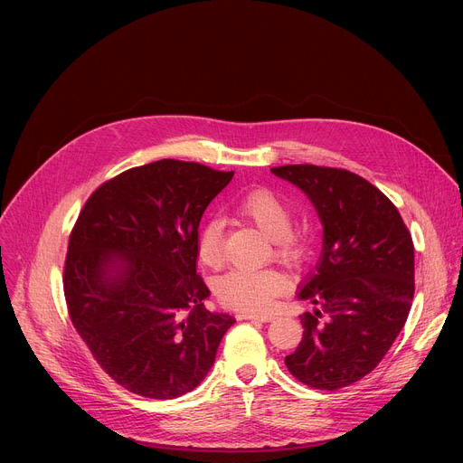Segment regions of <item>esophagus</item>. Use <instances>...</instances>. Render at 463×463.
Wrapping results in <instances>:
<instances>
[{
	"label": "esophagus",
	"instance_id": "esophagus-1",
	"mask_svg": "<svg viewBox=\"0 0 463 463\" xmlns=\"http://www.w3.org/2000/svg\"><path fill=\"white\" fill-rule=\"evenodd\" d=\"M238 320H254V322H269L273 320V315H250V313H238Z\"/></svg>",
	"mask_w": 463,
	"mask_h": 463
}]
</instances>
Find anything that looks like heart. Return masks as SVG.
Masks as SVG:
<instances>
[{
    "label": "heart",
    "mask_w": 463,
    "mask_h": 463,
    "mask_svg": "<svg viewBox=\"0 0 463 463\" xmlns=\"http://www.w3.org/2000/svg\"><path fill=\"white\" fill-rule=\"evenodd\" d=\"M234 213L258 227L269 238L273 258L289 268H298L307 258V241L295 231L293 214L280 197L268 188H254L234 203ZM197 258L203 266L218 269L223 263V223L209 220L197 232ZM288 279L275 269H234L216 282V297L222 306L263 313L284 293Z\"/></svg>",
    "instance_id": "obj_1"
}]
</instances>
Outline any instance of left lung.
Returning a JSON list of instances; mask_svg holds the SVG:
<instances>
[{
	"instance_id": "obj_1",
	"label": "left lung",
	"mask_w": 463,
	"mask_h": 463,
	"mask_svg": "<svg viewBox=\"0 0 463 463\" xmlns=\"http://www.w3.org/2000/svg\"><path fill=\"white\" fill-rule=\"evenodd\" d=\"M271 172L298 186L324 227L322 254L300 291L315 309L286 357L304 384L339 390L370 373L403 329L414 298V243L402 214L361 175L315 165Z\"/></svg>"
}]
</instances>
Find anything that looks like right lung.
I'll return each mask as SVG.
<instances>
[{
  "label": "right lung",
  "mask_w": 463,
  "mask_h": 463,
  "mask_svg": "<svg viewBox=\"0 0 463 463\" xmlns=\"http://www.w3.org/2000/svg\"><path fill=\"white\" fill-rule=\"evenodd\" d=\"M232 175L175 159L129 168L90 195L71 231L70 318L100 368L143 398L194 390L236 322L205 307L195 273L202 216Z\"/></svg>",
  "instance_id": "1"
}]
</instances>
